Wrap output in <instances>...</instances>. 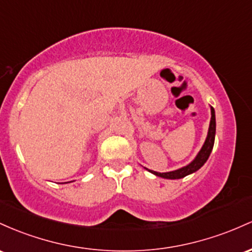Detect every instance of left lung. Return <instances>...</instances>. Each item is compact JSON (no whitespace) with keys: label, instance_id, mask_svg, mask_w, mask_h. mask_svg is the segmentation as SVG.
Instances as JSON below:
<instances>
[{"label":"left lung","instance_id":"1","mask_svg":"<svg viewBox=\"0 0 252 252\" xmlns=\"http://www.w3.org/2000/svg\"><path fill=\"white\" fill-rule=\"evenodd\" d=\"M216 112H214L213 107H211V121H210V127H208V133L207 137H206L205 143H203L201 150L197 152V155L195 158L191 160L190 163L187 164V165L182 166V168L176 169V170L168 171V172H157L154 170H150V169L145 168L146 170L151 172V174L156 175L158 177H162V179L166 180H179L183 179V177L188 176V175L194 174L195 171L199 170L200 168L207 162L208 157H210L212 150H213L214 146V139H216Z\"/></svg>","mask_w":252,"mask_h":252}]
</instances>
